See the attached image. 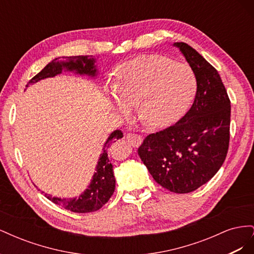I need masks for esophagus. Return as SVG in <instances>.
Returning a JSON list of instances; mask_svg holds the SVG:
<instances>
[{
	"label": "esophagus",
	"mask_w": 254,
	"mask_h": 254,
	"mask_svg": "<svg viewBox=\"0 0 254 254\" xmlns=\"http://www.w3.org/2000/svg\"><path fill=\"white\" fill-rule=\"evenodd\" d=\"M126 140L132 146H139L142 143V136L135 133H128L126 135Z\"/></svg>",
	"instance_id": "esophagus-1"
}]
</instances>
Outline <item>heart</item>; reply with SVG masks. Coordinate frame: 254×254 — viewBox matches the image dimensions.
<instances>
[{
    "mask_svg": "<svg viewBox=\"0 0 254 254\" xmlns=\"http://www.w3.org/2000/svg\"><path fill=\"white\" fill-rule=\"evenodd\" d=\"M190 68L163 56L149 55L121 64L113 76L109 98L113 109L128 115L137 107L139 118L151 128H163L178 121L196 93Z\"/></svg>",
    "mask_w": 254,
    "mask_h": 254,
    "instance_id": "heart-1",
    "label": "heart"
}]
</instances>
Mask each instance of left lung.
I'll use <instances>...</instances> for the list:
<instances>
[{"label":"left lung","mask_w":254,"mask_h":254,"mask_svg":"<svg viewBox=\"0 0 254 254\" xmlns=\"http://www.w3.org/2000/svg\"><path fill=\"white\" fill-rule=\"evenodd\" d=\"M174 45L195 74L194 103L176 124L146 136L137 155L161 187L187 194L211 180L225 162L231 102L216 68L189 44Z\"/></svg>","instance_id":"obj_1"}]
</instances>
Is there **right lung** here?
<instances>
[{
  "label": "right lung",
  "instance_id": "right-lung-1",
  "mask_svg": "<svg viewBox=\"0 0 254 254\" xmlns=\"http://www.w3.org/2000/svg\"><path fill=\"white\" fill-rule=\"evenodd\" d=\"M94 63L95 59L89 58L88 56L64 57L63 60H58V58H56L45 66L41 72L34 76L28 83H35L44 78L54 77L55 75L63 72L64 68L67 71H75V73L77 74H87L94 77L97 71ZM28 83L26 84V87H28ZM122 137L123 132L121 130H115L109 135L103 148L104 151L98 160L93 179H92L88 189L81 195H79L78 198L61 199L52 197L48 194H44V196L55 204L61 205L65 210L75 213H91L101 209L104 204L108 202L115 189L113 166L109 162L107 148L109 147L110 144L122 139Z\"/></svg>",
  "mask_w": 254,
  "mask_h": 254
}]
</instances>
